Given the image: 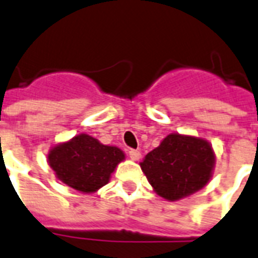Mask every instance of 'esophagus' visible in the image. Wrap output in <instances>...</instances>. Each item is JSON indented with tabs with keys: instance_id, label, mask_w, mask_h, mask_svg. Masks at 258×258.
Instances as JSON below:
<instances>
[{
	"instance_id": "obj_1",
	"label": "esophagus",
	"mask_w": 258,
	"mask_h": 258,
	"mask_svg": "<svg viewBox=\"0 0 258 258\" xmlns=\"http://www.w3.org/2000/svg\"><path fill=\"white\" fill-rule=\"evenodd\" d=\"M128 155H130V158L133 159V161H139L142 157L141 151H138V150H130Z\"/></svg>"
}]
</instances>
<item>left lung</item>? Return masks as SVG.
<instances>
[{
	"mask_svg": "<svg viewBox=\"0 0 258 258\" xmlns=\"http://www.w3.org/2000/svg\"><path fill=\"white\" fill-rule=\"evenodd\" d=\"M139 165L158 196L179 201L210 182L216 154L204 138L174 133L150 151Z\"/></svg>",
	"mask_w": 258,
	"mask_h": 258,
	"instance_id": "8db88e82",
	"label": "left lung"
}]
</instances>
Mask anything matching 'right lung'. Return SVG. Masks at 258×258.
I'll return each mask as SVG.
<instances>
[{"instance_id":"right-lung-1","label":"right lung","mask_w":258,"mask_h":258,"mask_svg":"<svg viewBox=\"0 0 258 258\" xmlns=\"http://www.w3.org/2000/svg\"><path fill=\"white\" fill-rule=\"evenodd\" d=\"M125 154L116 146L103 145L88 134H79L50 147L48 163L60 182L84 194L97 191L109 182Z\"/></svg>"}]
</instances>
